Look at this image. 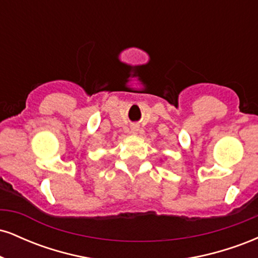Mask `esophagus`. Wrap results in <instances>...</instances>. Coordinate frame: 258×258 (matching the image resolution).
Wrapping results in <instances>:
<instances>
[{"label":"esophagus","instance_id":"esophagus-1","mask_svg":"<svg viewBox=\"0 0 258 258\" xmlns=\"http://www.w3.org/2000/svg\"><path fill=\"white\" fill-rule=\"evenodd\" d=\"M132 131L135 132V133H137V131H138V126H133V127H132Z\"/></svg>","mask_w":258,"mask_h":258}]
</instances>
